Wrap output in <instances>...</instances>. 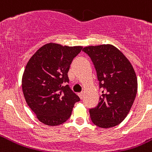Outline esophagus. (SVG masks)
Here are the masks:
<instances>
[{
	"mask_svg": "<svg viewBox=\"0 0 152 152\" xmlns=\"http://www.w3.org/2000/svg\"><path fill=\"white\" fill-rule=\"evenodd\" d=\"M78 95H79V96L80 97L81 99L83 98V92H80V93H79V94H78Z\"/></svg>",
	"mask_w": 152,
	"mask_h": 152,
	"instance_id": "obj_1",
	"label": "esophagus"
}]
</instances>
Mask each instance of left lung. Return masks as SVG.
<instances>
[{
    "instance_id": "1",
    "label": "left lung",
    "mask_w": 152,
    "mask_h": 152,
    "mask_svg": "<svg viewBox=\"0 0 152 152\" xmlns=\"http://www.w3.org/2000/svg\"><path fill=\"white\" fill-rule=\"evenodd\" d=\"M82 51L91 58L102 90L98 104L89 109L91 120L100 128L117 126L126 117L136 97L134 70L127 58L112 45L89 46Z\"/></svg>"
}]
</instances>
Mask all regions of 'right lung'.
Masks as SVG:
<instances>
[{
	"instance_id": "add662e5",
	"label": "right lung",
	"mask_w": 152,
	"mask_h": 152,
	"mask_svg": "<svg viewBox=\"0 0 152 152\" xmlns=\"http://www.w3.org/2000/svg\"><path fill=\"white\" fill-rule=\"evenodd\" d=\"M82 47L49 43L31 57L22 77V90L28 106L40 122L48 126L61 125L71 115L80 98L69 84L67 73Z\"/></svg>"
}]
</instances>
